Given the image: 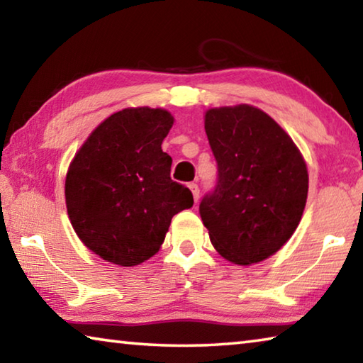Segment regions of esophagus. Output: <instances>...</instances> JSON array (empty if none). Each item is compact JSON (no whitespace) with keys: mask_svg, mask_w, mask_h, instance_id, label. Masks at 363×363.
<instances>
[{"mask_svg":"<svg viewBox=\"0 0 363 363\" xmlns=\"http://www.w3.org/2000/svg\"><path fill=\"white\" fill-rule=\"evenodd\" d=\"M189 189H190V192H192L194 200H195V203H196V201L200 200V189H199V186L192 182V184H189Z\"/></svg>","mask_w":363,"mask_h":363,"instance_id":"obj_1","label":"esophagus"}]
</instances>
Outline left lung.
<instances>
[{
	"instance_id": "left-lung-1",
	"label": "left lung",
	"mask_w": 363,
	"mask_h": 363,
	"mask_svg": "<svg viewBox=\"0 0 363 363\" xmlns=\"http://www.w3.org/2000/svg\"><path fill=\"white\" fill-rule=\"evenodd\" d=\"M218 186L200 203L213 247L238 266L261 262L296 230L309 174L288 133L261 108L238 104L205 112Z\"/></svg>"
}]
</instances>
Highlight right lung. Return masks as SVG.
<instances>
[{"mask_svg":"<svg viewBox=\"0 0 363 363\" xmlns=\"http://www.w3.org/2000/svg\"><path fill=\"white\" fill-rule=\"evenodd\" d=\"M168 110L128 107L104 120L73 157L65 205L79 240L104 261L133 267L158 253L171 219L192 208V192L171 181L162 150Z\"/></svg>","mask_w":363,"mask_h":363,"instance_id":"obj_1","label":"right lung"}]
</instances>
